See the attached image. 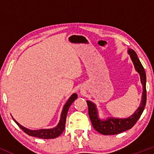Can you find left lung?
I'll return each instance as SVG.
<instances>
[{
	"label": "left lung",
	"instance_id": "8db88e82",
	"mask_svg": "<svg viewBox=\"0 0 154 154\" xmlns=\"http://www.w3.org/2000/svg\"><path fill=\"white\" fill-rule=\"evenodd\" d=\"M128 53L130 56L132 62H133L135 69L139 72L140 77V82L143 85V92L142 96V100L140 106L135 111V113L129 117L128 118L125 119H116V118H108L106 120H100L98 118L97 109L94 103L87 100L88 106V114H89L90 120L92 122V126L96 131L100 132L104 135H113L119 134L122 132L126 131L131 128L137 123L138 119L140 118L143 113L146 105L147 100V92H146V74L143 65L140 63L139 59L133 49H129Z\"/></svg>",
	"mask_w": 154,
	"mask_h": 154
}]
</instances>
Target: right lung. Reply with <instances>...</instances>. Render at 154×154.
Wrapping results in <instances>:
<instances>
[{
  "label": "right lung",
  "instance_id": "1",
  "mask_svg": "<svg viewBox=\"0 0 154 154\" xmlns=\"http://www.w3.org/2000/svg\"><path fill=\"white\" fill-rule=\"evenodd\" d=\"M77 98V95L76 94H73L71 97L69 98V100L65 104L64 106L63 110L61 113V118L60 120L58 126L56 128L52 129H41L38 130H31L29 129L23 127L21 126L20 124H18L17 122L14 119V122L17 124V126H19L21 129H22L23 131H24L25 133H26L29 136L35 137H38L41 138V139H54V138L58 137L60 136L62 132L64 131L65 128V124H66V116L68 111H69V106L71 105L72 103Z\"/></svg>",
  "mask_w": 154,
  "mask_h": 154
}]
</instances>
